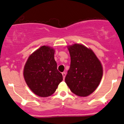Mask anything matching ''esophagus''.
<instances>
[{
	"mask_svg": "<svg viewBox=\"0 0 124 124\" xmlns=\"http://www.w3.org/2000/svg\"><path fill=\"white\" fill-rule=\"evenodd\" d=\"M62 75H63V79H64V78H65V76H66V73L65 72H63V73H62Z\"/></svg>",
	"mask_w": 124,
	"mask_h": 124,
	"instance_id": "34e87169",
	"label": "esophagus"
}]
</instances>
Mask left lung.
Wrapping results in <instances>:
<instances>
[{
  "label": "left lung",
  "mask_w": 124,
  "mask_h": 124,
  "mask_svg": "<svg viewBox=\"0 0 124 124\" xmlns=\"http://www.w3.org/2000/svg\"><path fill=\"white\" fill-rule=\"evenodd\" d=\"M68 50L70 65L65 82L74 94L88 96L99 85L103 75L102 64L94 52L84 46L75 44Z\"/></svg>",
  "instance_id": "1"
}]
</instances>
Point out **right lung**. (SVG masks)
<instances>
[{
	"mask_svg": "<svg viewBox=\"0 0 124 124\" xmlns=\"http://www.w3.org/2000/svg\"><path fill=\"white\" fill-rule=\"evenodd\" d=\"M54 52L51 47L43 46L29 56L25 65V80L38 96L51 95L63 80V75L57 69Z\"/></svg>",
	"mask_w": 124,
	"mask_h": 124,
	"instance_id": "add662e5",
	"label": "right lung"
}]
</instances>
